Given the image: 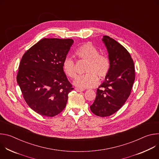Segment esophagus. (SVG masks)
<instances>
[{"instance_id": "1", "label": "esophagus", "mask_w": 159, "mask_h": 159, "mask_svg": "<svg viewBox=\"0 0 159 159\" xmlns=\"http://www.w3.org/2000/svg\"><path fill=\"white\" fill-rule=\"evenodd\" d=\"M75 90H76L77 92H79V93H80V92H83V91H84V89H79V88H75Z\"/></svg>"}]
</instances>
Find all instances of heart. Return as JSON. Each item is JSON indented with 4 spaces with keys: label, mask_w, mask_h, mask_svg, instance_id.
<instances>
[{
    "label": "heart",
    "mask_w": 159,
    "mask_h": 159,
    "mask_svg": "<svg viewBox=\"0 0 159 159\" xmlns=\"http://www.w3.org/2000/svg\"><path fill=\"white\" fill-rule=\"evenodd\" d=\"M75 55L80 59L87 61L85 66V74L78 76L74 81V84L80 89L92 88L95 87L99 79H104L109 74L111 63L109 58L99 54L97 48L89 43H85L77 48ZM64 73L70 78L76 76L75 66L74 60L70 57H66L62 62Z\"/></svg>",
    "instance_id": "obj_1"
}]
</instances>
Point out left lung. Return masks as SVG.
Returning <instances> with one entry per match:
<instances>
[{"mask_svg": "<svg viewBox=\"0 0 159 159\" xmlns=\"http://www.w3.org/2000/svg\"><path fill=\"white\" fill-rule=\"evenodd\" d=\"M102 41L107 49L111 67L90 108L94 115L106 117L114 114L125 103L135 76L134 63L126 49L108 36H104Z\"/></svg>", "mask_w": 159, "mask_h": 159, "instance_id": "left-lung-1", "label": "left lung"}]
</instances>
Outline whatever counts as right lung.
Here are the masks:
<instances>
[{
  "label": "right lung",
  "mask_w": 159,
  "mask_h": 159,
  "mask_svg": "<svg viewBox=\"0 0 159 159\" xmlns=\"http://www.w3.org/2000/svg\"><path fill=\"white\" fill-rule=\"evenodd\" d=\"M74 42L72 39L43 38L21 58L17 84L28 105L41 116L58 115L74 89L62 69Z\"/></svg>",
  "instance_id": "right-lung-1"
}]
</instances>
